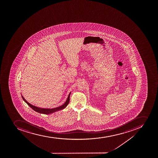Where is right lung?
<instances>
[{"label":"right lung","mask_w":158,"mask_h":158,"mask_svg":"<svg viewBox=\"0 0 158 158\" xmlns=\"http://www.w3.org/2000/svg\"><path fill=\"white\" fill-rule=\"evenodd\" d=\"M70 94H71V92H70V94H69L68 97L67 99L66 102H64L63 105H61L60 106L56 107V108H52V109L39 108V107H37V106L31 105V103L28 102L25 99V98L23 97L22 94H21V95H22V98L24 100V102H25L30 108H32L34 110H35V111L37 112V113H39L48 114L53 113H55V112H56V111L61 110H63V109L66 108V106H67L69 103V102H70Z\"/></svg>","instance_id":"obj_1"}]
</instances>
